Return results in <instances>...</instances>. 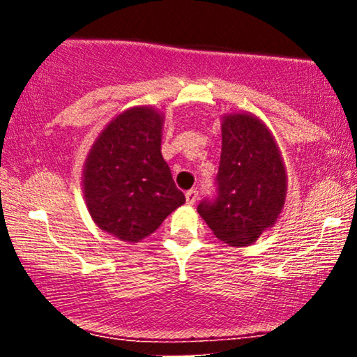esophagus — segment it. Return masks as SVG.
<instances>
[{"mask_svg": "<svg viewBox=\"0 0 357 357\" xmlns=\"http://www.w3.org/2000/svg\"><path fill=\"white\" fill-rule=\"evenodd\" d=\"M196 199H198V191L196 190L186 191V203L188 204H195Z\"/></svg>", "mask_w": 357, "mask_h": 357, "instance_id": "34e87169", "label": "esophagus"}]
</instances>
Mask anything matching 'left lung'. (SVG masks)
<instances>
[{
  "label": "left lung",
  "mask_w": 357,
  "mask_h": 357,
  "mask_svg": "<svg viewBox=\"0 0 357 357\" xmlns=\"http://www.w3.org/2000/svg\"><path fill=\"white\" fill-rule=\"evenodd\" d=\"M218 198L198 213L216 238L248 247L277 223L287 198V169L272 130L250 112L221 117Z\"/></svg>",
  "instance_id": "1"
}]
</instances>
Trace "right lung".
Instances as JSON below:
<instances>
[{
  "label": "right lung",
  "mask_w": 357,
  "mask_h": 357,
  "mask_svg": "<svg viewBox=\"0 0 357 357\" xmlns=\"http://www.w3.org/2000/svg\"><path fill=\"white\" fill-rule=\"evenodd\" d=\"M165 112L136 105L117 114L90 147L82 191L93 223L126 243H137L186 198L161 154Z\"/></svg>",
  "instance_id": "right-lung-1"
}]
</instances>
